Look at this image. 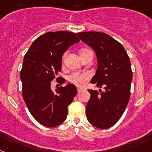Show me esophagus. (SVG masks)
<instances>
[{"label":"esophagus","mask_w":152,"mask_h":152,"mask_svg":"<svg viewBox=\"0 0 152 152\" xmlns=\"http://www.w3.org/2000/svg\"><path fill=\"white\" fill-rule=\"evenodd\" d=\"M77 92H81L82 90H83V89H82V88H80V87H77Z\"/></svg>","instance_id":"obj_1"}]
</instances>
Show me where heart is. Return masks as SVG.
<instances>
[{
    "instance_id": "obj_1",
    "label": "heart",
    "mask_w": 152,
    "mask_h": 152,
    "mask_svg": "<svg viewBox=\"0 0 152 152\" xmlns=\"http://www.w3.org/2000/svg\"><path fill=\"white\" fill-rule=\"evenodd\" d=\"M88 49H83L80 51V53H84ZM65 55H63V59H64ZM91 73L89 72H76L69 75V80L72 84H75L77 86H83L86 82L90 79Z\"/></svg>"
}]
</instances>
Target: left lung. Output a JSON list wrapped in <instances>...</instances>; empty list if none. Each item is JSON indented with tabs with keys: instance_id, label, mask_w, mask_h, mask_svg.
<instances>
[{
	"instance_id": "8db88e82",
	"label": "left lung",
	"mask_w": 152,
	"mask_h": 152,
	"mask_svg": "<svg viewBox=\"0 0 152 152\" xmlns=\"http://www.w3.org/2000/svg\"><path fill=\"white\" fill-rule=\"evenodd\" d=\"M77 36L96 53L98 69L91 83L105 89H88L91 97L86 117L93 126L107 129L119 120L129 102L133 76L130 58L122 44L108 34L89 31Z\"/></svg>"
}]
</instances>
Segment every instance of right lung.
<instances>
[{
    "label": "right lung",
    "instance_id": "obj_1",
    "mask_svg": "<svg viewBox=\"0 0 152 152\" xmlns=\"http://www.w3.org/2000/svg\"><path fill=\"white\" fill-rule=\"evenodd\" d=\"M79 41L75 33L48 32L32 43L24 56L20 73L23 99L31 115L44 126L53 128L63 123L68 106L77 94L76 86L70 83L53 92L50 82L61 71L63 53ZM64 82L63 78L60 83Z\"/></svg>",
    "mask_w": 152,
    "mask_h": 152
}]
</instances>
